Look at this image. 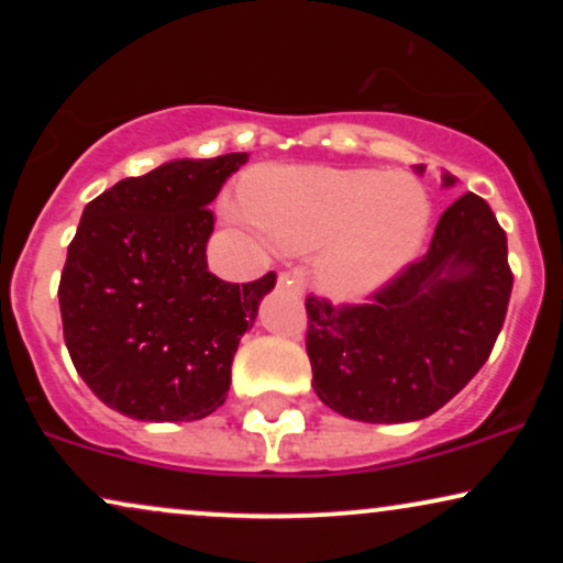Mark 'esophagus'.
<instances>
[{"label":"esophagus","instance_id":"obj_1","mask_svg":"<svg viewBox=\"0 0 563 563\" xmlns=\"http://www.w3.org/2000/svg\"><path fill=\"white\" fill-rule=\"evenodd\" d=\"M277 288H290L296 296H301L303 294V273H301V269L277 275Z\"/></svg>","mask_w":563,"mask_h":563}]
</instances>
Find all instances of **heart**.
<instances>
[{
    "instance_id": "b5f03b06",
    "label": "heart",
    "mask_w": 563,
    "mask_h": 563,
    "mask_svg": "<svg viewBox=\"0 0 563 563\" xmlns=\"http://www.w3.org/2000/svg\"><path fill=\"white\" fill-rule=\"evenodd\" d=\"M243 203L224 217L264 249L312 254L318 288L333 301L376 296L421 254L431 222L426 187L402 172L333 166H256L243 179Z\"/></svg>"
}]
</instances>
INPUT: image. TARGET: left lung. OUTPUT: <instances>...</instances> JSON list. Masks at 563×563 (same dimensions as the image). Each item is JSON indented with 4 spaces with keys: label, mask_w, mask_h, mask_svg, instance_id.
<instances>
[{
    "label": "left lung",
    "mask_w": 563,
    "mask_h": 563,
    "mask_svg": "<svg viewBox=\"0 0 563 563\" xmlns=\"http://www.w3.org/2000/svg\"><path fill=\"white\" fill-rule=\"evenodd\" d=\"M426 166H416L423 177ZM457 179L442 172V187ZM514 288L506 232L466 192L439 217L423 260L363 307L307 299L312 389L363 423L421 421L487 363Z\"/></svg>",
    "instance_id": "1"
}]
</instances>
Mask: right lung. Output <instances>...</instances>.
I'll list each match as a JSON object with an SVG mask.
<instances>
[{
  "label": "right lung",
  "mask_w": 563,
  "mask_h": 563,
  "mask_svg": "<svg viewBox=\"0 0 563 563\" xmlns=\"http://www.w3.org/2000/svg\"><path fill=\"white\" fill-rule=\"evenodd\" d=\"M249 153L174 158L84 209L60 275L63 335L95 397L134 421H200L224 405L241 335L275 273H209V203Z\"/></svg>",
  "instance_id": "right-lung-1"
}]
</instances>
